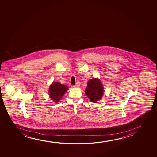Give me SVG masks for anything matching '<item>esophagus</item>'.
<instances>
[{"mask_svg": "<svg viewBox=\"0 0 157 157\" xmlns=\"http://www.w3.org/2000/svg\"><path fill=\"white\" fill-rule=\"evenodd\" d=\"M80 82H77L75 85L74 86V87H79L80 86Z\"/></svg>", "mask_w": 157, "mask_h": 157, "instance_id": "34e87169", "label": "esophagus"}]
</instances>
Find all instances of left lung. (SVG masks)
<instances>
[{"label": "left lung", "instance_id": "1", "mask_svg": "<svg viewBox=\"0 0 157 157\" xmlns=\"http://www.w3.org/2000/svg\"><path fill=\"white\" fill-rule=\"evenodd\" d=\"M85 92L90 101L96 102L103 95V88L101 82L97 78L90 80Z\"/></svg>", "mask_w": 157, "mask_h": 157}]
</instances>
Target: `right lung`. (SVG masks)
<instances>
[{"instance_id": "obj_1", "label": "right lung", "mask_w": 157, "mask_h": 157, "mask_svg": "<svg viewBox=\"0 0 157 157\" xmlns=\"http://www.w3.org/2000/svg\"><path fill=\"white\" fill-rule=\"evenodd\" d=\"M68 90L67 86L62 85L59 82H54L49 88L50 98L55 102H58L65 93Z\"/></svg>"}]
</instances>
